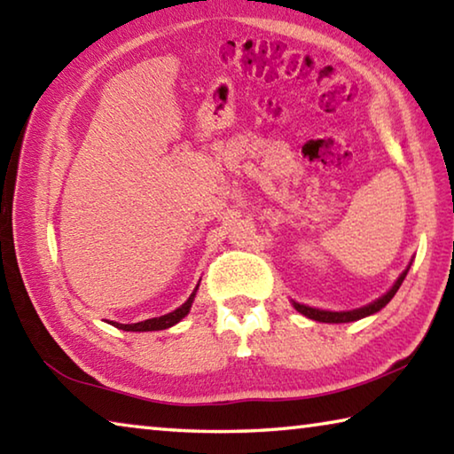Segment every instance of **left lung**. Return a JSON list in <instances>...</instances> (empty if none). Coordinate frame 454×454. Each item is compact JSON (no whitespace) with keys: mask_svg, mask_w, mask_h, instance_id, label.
Returning <instances> with one entry per match:
<instances>
[{"mask_svg":"<svg viewBox=\"0 0 454 454\" xmlns=\"http://www.w3.org/2000/svg\"><path fill=\"white\" fill-rule=\"evenodd\" d=\"M406 272H409V268H406V270L401 276H398V280L395 282V286L390 288L382 298H379V301H374L372 304L363 306V309H356V310H350V312H330V310L310 309V306H304V304H298V302H292V304H294V309L301 312V314H304V317H309L312 320H318V322H355V320H360V318H364V317H371V314H374V312H379L390 301H393V296L396 294V290L401 288V284L404 280Z\"/></svg>","mask_w":454,"mask_h":454,"instance_id":"8db88e82","label":"left lung"}]
</instances>
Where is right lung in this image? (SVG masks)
Listing matches in <instances>:
<instances>
[{"mask_svg": "<svg viewBox=\"0 0 454 454\" xmlns=\"http://www.w3.org/2000/svg\"><path fill=\"white\" fill-rule=\"evenodd\" d=\"M192 302H194V294H190L188 301L184 302L180 309H176L170 314H164V317H160V318L136 322V325H118V322H112V325L120 328V330H128V333H148V330H164V328L174 326L176 322H180L184 317H186V314L192 309Z\"/></svg>", "mask_w": 454, "mask_h": 454, "instance_id": "add662e5", "label": "right lung"}]
</instances>
